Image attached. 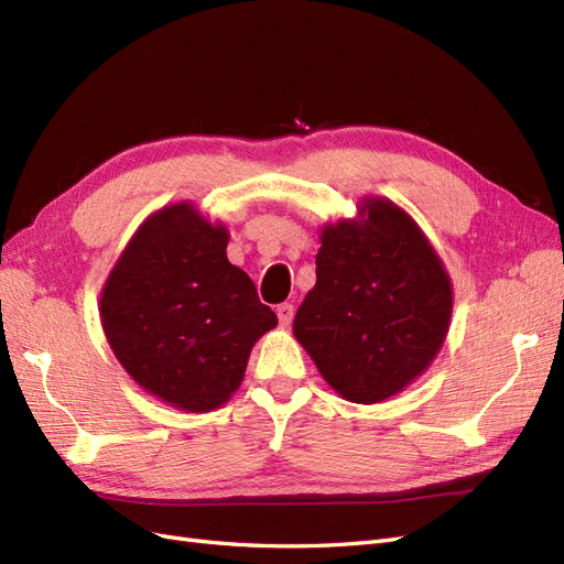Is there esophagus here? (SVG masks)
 Instances as JSON below:
<instances>
[{
    "instance_id": "1",
    "label": "esophagus",
    "mask_w": 564,
    "mask_h": 564,
    "mask_svg": "<svg viewBox=\"0 0 564 564\" xmlns=\"http://www.w3.org/2000/svg\"><path fill=\"white\" fill-rule=\"evenodd\" d=\"M278 319H280V327H289L294 319V305L292 303H280L278 305Z\"/></svg>"
}]
</instances>
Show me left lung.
I'll return each mask as SVG.
<instances>
[{"mask_svg":"<svg viewBox=\"0 0 564 564\" xmlns=\"http://www.w3.org/2000/svg\"><path fill=\"white\" fill-rule=\"evenodd\" d=\"M317 282L294 336L322 379L357 404L398 395L431 367L452 322V280L416 220L386 197L319 235Z\"/></svg>","mask_w":564,"mask_h":564,"instance_id":"1","label":"left lung"}]
</instances>
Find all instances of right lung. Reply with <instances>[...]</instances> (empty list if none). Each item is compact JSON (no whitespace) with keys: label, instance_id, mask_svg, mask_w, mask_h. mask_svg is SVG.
Here are the masks:
<instances>
[{"label":"right lung","instance_id":"obj_1","mask_svg":"<svg viewBox=\"0 0 564 564\" xmlns=\"http://www.w3.org/2000/svg\"><path fill=\"white\" fill-rule=\"evenodd\" d=\"M228 228L191 202L150 214L100 292V324L129 377L183 412H212L240 388L249 352L278 317L228 261Z\"/></svg>","mask_w":564,"mask_h":564}]
</instances>
